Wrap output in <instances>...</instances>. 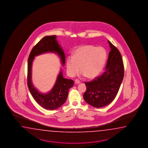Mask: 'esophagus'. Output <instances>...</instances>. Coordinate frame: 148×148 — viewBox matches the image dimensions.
Wrapping results in <instances>:
<instances>
[{"instance_id":"1","label":"esophagus","mask_w":148,"mask_h":148,"mask_svg":"<svg viewBox=\"0 0 148 148\" xmlns=\"http://www.w3.org/2000/svg\"><path fill=\"white\" fill-rule=\"evenodd\" d=\"M75 84H78L80 83V82L78 80H75Z\"/></svg>"}]
</instances>
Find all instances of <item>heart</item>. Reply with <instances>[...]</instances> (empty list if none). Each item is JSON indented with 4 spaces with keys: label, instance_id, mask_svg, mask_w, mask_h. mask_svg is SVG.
<instances>
[{
    "label": "heart",
    "instance_id": "heart-1",
    "mask_svg": "<svg viewBox=\"0 0 148 148\" xmlns=\"http://www.w3.org/2000/svg\"><path fill=\"white\" fill-rule=\"evenodd\" d=\"M107 58V52L102 47H96L89 44L81 45L74 50L73 57H67V73L73 77L80 69L81 76L95 78L101 73Z\"/></svg>",
    "mask_w": 148,
    "mask_h": 148
}]
</instances>
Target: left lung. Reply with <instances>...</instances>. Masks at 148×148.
<instances>
[{"instance_id": "left-lung-1", "label": "left lung", "mask_w": 148, "mask_h": 148, "mask_svg": "<svg viewBox=\"0 0 148 148\" xmlns=\"http://www.w3.org/2000/svg\"><path fill=\"white\" fill-rule=\"evenodd\" d=\"M106 70L92 81L86 82L87 89L84 95L85 101L96 108L110 104L116 98L124 76V67L120 52L110 41Z\"/></svg>"}]
</instances>
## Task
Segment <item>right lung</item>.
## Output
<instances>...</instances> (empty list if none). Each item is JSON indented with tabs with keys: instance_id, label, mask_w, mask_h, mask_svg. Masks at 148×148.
I'll list each match as a JSON object with an SVG mask.
<instances>
[{
	"instance_id": "add662e5",
	"label": "right lung",
	"mask_w": 148,
	"mask_h": 148,
	"mask_svg": "<svg viewBox=\"0 0 148 148\" xmlns=\"http://www.w3.org/2000/svg\"><path fill=\"white\" fill-rule=\"evenodd\" d=\"M46 53H53L58 56L61 64H65V55L61 45L58 43L56 36H46L35 46L29 55L28 61V86L36 101L47 110L58 109L67 100L70 89L73 87V80L64 78L62 70L60 69L55 84L48 92L42 93L34 86L32 82V62L35 57Z\"/></svg>"
}]
</instances>
